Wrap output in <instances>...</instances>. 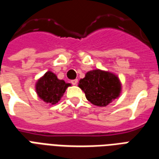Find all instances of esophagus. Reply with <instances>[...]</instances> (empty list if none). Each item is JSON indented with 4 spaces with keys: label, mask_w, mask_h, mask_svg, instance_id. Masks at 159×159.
Listing matches in <instances>:
<instances>
[{
    "label": "esophagus",
    "mask_w": 159,
    "mask_h": 159,
    "mask_svg": "<svg viewBox=\"0 0 159 159\" xmlns=\"http://www.w3.org/2000/svg\"><path fill=\"white\" fill-rule=\"evenodd\" d=\"M70 83H72L73 85H76V84H77V83H78V80H77V79L71 80V82H70Z\"/></svg>",
    "instance_id": "34e87169"
}]
</instances>
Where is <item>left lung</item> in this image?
<instances>
[{
    "mask_svg": "<svg viewBox=\"0 0 159 159\" xmlns=\"http://www.w3.org/2000/svg\"><path fill=\"white\" fill-rule=\"evenodd\" d=\"M78 86L87 100L97 107H107L119 97L122 89L119 78L115 74L99 69L87 72Z\"/></svg>",
    "mask_w": 159,
    "mask_h": 159,
    "instance_id": "left-lung-1",
    "label": "left lung"
}]
</instances>
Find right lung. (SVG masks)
<instances>
[{
    "label": "right lung",
    "mask_w": 159,
    "mask_h": 159,
    "mask_svg": "<svg viewBox=\"0 0 159 159\" xmlns=\"http://www.w3.org/2000/svg\"><path fill=\"white\" fill-rule=\"evenodd\" d=\"M69 86H70V83L58 79L54 73L48 71L36 82V91L40 99L44 102L55 105L60 100Z\"/></svg>",
    "instance_id": "add662e5"
}]
</instances>
